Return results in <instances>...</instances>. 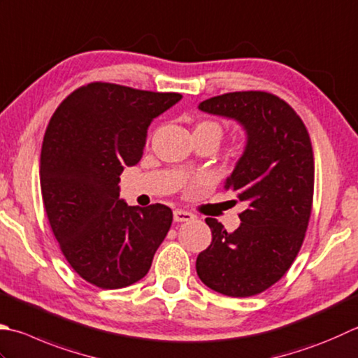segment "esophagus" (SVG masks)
Listing matches in <instances>:
<instances>
[{"instance_id":"esophagus-1","label":"esophagus","mask_w":358,"mask_h":358,"mask_svg":"<svg viewBox=\"0 0 358 358\" xmlns=\"http://www.w3.org/2000/svg\"><path fill=\"white\" fill-rule=\"evenodd\" d=\"M195 219V215L187 213V211H181V209H175L173 211V220L175 222H191Z\"/></svg>"}]
</instances>
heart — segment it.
Listing matches in <instances>:
<instances>
[{
  "mask_svg": "<svg viewBox=\"0 0 358 358\" xmlns=\"http://www.w3.org/2000/svg\"><path fill=\"white\" fill-rule=\"evenodd\" d=\"M194 131H203V133H211V135L217 136L220 139L222 136V127L214 121H201L200 124H197Z\"/></svg>",
  "mask_w": 358,
  "mask_h": 358,
  "instance_id": "b5f03b06",
  "label": "heart"
}]
</instances>
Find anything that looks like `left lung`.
Instances as JSON below:
<instances>
[{"label": "left lung", "mask_w": 358, "mask_h": 358, "mask_svg": "<svg viewBox=\"0 0 358 358\" xmlns=\"http://www.w3.org/2000/svg\"><path fill=\"white\" fill-rule=\"evenodd\" d=\"M199 108L239 122L247 144L223 186L245 205L241 227L228 233L206 219L213 242L195 268L222 295L253 296L285 275L303 245L315 178L309 133L289 103L265 91L215 96Z\"/></svg>", "instance_id": "1"}]
</instances>
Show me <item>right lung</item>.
<instances>
[{
    "label": "right lung",
    "instance_id": "add662e5",
    "mask_svg": "<svg viewBox=\"0 0 358 358\" xmlns=\"http://www.w3.org/2000/svg\"><path fill=\"white\" fill-rule=\"evenodd\" d=\"M181 97L93 82L73 91L48 124L45 211L63 256L90 284L122 289L143 279L172 225L171 208L119 199V175L139 163L150 122Z\"/></svg>",
    "mask_w": 358,
    "mask_h": 358
}]
</instances>
